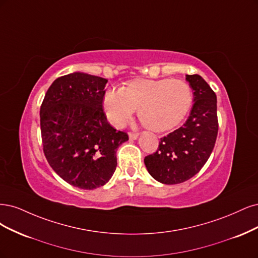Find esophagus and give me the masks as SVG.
Returning a JSON list of instances; mask_svg holds the SVG:
<instances>
[{
  "label": "esophagus",
  "instance_id": "34e87169",
  "mask_svg": "<svg viewBox=\"0 0 258 258\" xmlns=\"http://www.w3.org/2000/svg\"><path fill=\"white\" fill-rule=\"evenodd\" d=\"M138 133H135V132H128V137H130V139L131 140H135V139H137V137H138Z\"/></svg>",
  "mask_w": 258,
  "mask_h": 258
}]
</instances>
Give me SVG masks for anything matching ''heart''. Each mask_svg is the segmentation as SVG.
Here are the masks:
<instances>
[{
  "instance_id": "b5f03b06",
  "label": "heart",
  "mask_w": 258,
  "mask_h": 258,
  "mask_svg": "<svg viewBox=\"0 0 258 258\" xmlns=\"http://www.w3.org/2000/svg\"><path fill=\"white\" fill-rule=\"evenodd\" d=\"M192 102V89L183 80L137 78L120 90L107 91L103 107L115 127L124 126L138 109V117L147 128L164 132L181 123Z\"/></svg>"
}]
</instances>
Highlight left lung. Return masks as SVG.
<instances>
[{
    "label": "left lung",
    "mask_w": 258,
    "mask_h": 258,
    "mask_svg": "<svg viewBox=\"0 0 258 258\" xmlns=\"http://www.w3.org/2000/svg\"><path fill=\"white\" fill-rule=\"evenodd\" d=\"M194 105L185 123L161 138L159 148L145 157L151 176L164 184L182 183L203 168L213 150L219 131L217 95L202 76L186 75Z\"/></svg>",
    "instance_id": "obj_1"
}]
</instances>
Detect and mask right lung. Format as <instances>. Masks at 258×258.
<instances>
[{"label":"right lung","instance_id":"1","mask_svg":"<svg viewBox=\"0 0 258 258\" xmlns=\"http://www.w3.org/2000/svg\"><path fill=\"white\" fill-rule=\"evenodd\" d=\"M108 80L85 73L56 78L40 106L43 150L51 168L73 186L106 184L117 168L115 151L128 140L103 110Z\"/></svg>","mask_w":258,"mask_h":258}]
</instances>
